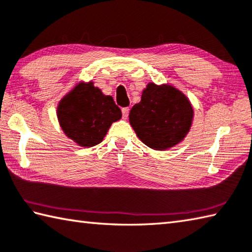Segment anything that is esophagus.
<instances>
[{
    "label": "esophagus",
    "instance_id": "obj_1",
    "mask_svg": "<svg viewBox=\"0 0 252 252\" xmlns=\"http://www.w3.org/2000/svg\"><path fill=\"white\" fill-rule=\"evenodd\" d=\"M122 114H123V118L126 120L128 117V114H129V107H123L122 108Z\"/></svg>",
    "mask_w": 252,
    "mask_h": 252
}]
</instances>
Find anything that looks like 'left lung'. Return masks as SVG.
I'll list each match as a JSON object with an SVG mask.
<instances>
[{"label": "left lung", "mask_w": 252, "mask_h": 252, "mask_svg": "<svg viewBox=\"0 0 252 252\" xmlns=\"http://www.w3.org/2000/svg\"><path fill=\"white\" fill-rule=\"evenodd\" d=\"M193 110L189 99L170 85L149 83L141 101L131 107L130 125L139 139L156 150L181 141L191 126Z\"/></svg>", "instance_id": "left-lung-1"}]
</instances>
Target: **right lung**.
<instances>
[{
	"instance_id": "right-lung-1",
	"label": "right lung",
	"mask_w": 252,
	"mask_h": 252,
	"mask_svg": "<svg viewBox=\"0 0 252 252\" xmlns=\"http://www.w3.org/2000/svg\"><path fill=\"white\" fill-rule=\"evenodd\" d=\"M122 111L112 96L104 95L93 83L80 84L58 106L61 128L69 138L83 147L99 144Z\"/></svg>"
}]
</instances>
